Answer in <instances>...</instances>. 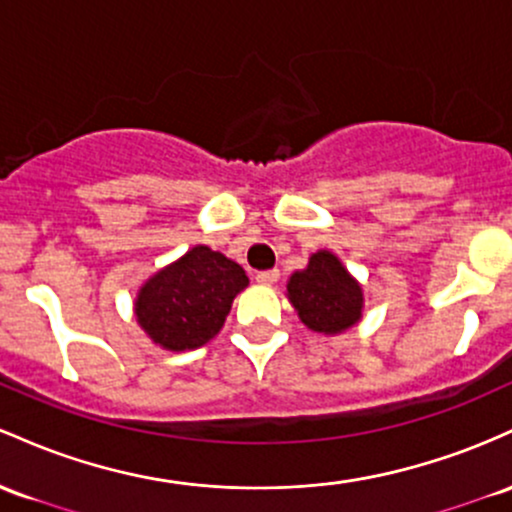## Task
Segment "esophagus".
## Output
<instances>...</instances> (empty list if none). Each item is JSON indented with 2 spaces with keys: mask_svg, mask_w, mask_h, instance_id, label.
Segmentation results:
<instances>
[{
  "mask_svg": "<svg viewBox=\"0 0 512 512\" xmlns=\"http://www.w3.org/2000/svg\"><path fill=\"white\" fill-rule=\"evenodd\" d=\"M278 278H280L278 268H271V271L256 273V283L258 285H275V283H278Z\"/></svg>",
  "mask_w": 512,
  "mask_h": 512,
  "instance_id": "34e87169",
  "label": "esophagus"
}]
</instances>
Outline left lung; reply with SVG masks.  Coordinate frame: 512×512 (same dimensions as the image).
<instances>
[{"mask_svg": "<svg viewBox=\"0 0 512 512\" xmlns=\"http://www.w3.org/2000/svg\"><path fill=\"white\" fill-rule=\"evenodd\" d=\"M287 297L302 324L319 333H341L360 319L363 290L331 251H317L287 283Z\"/></svg>", "mask_w": 512, "mask_h": 512, "instance_id": "8db88e82", "label": "left lung"}]
</instances>
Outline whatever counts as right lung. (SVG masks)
<instances>
[{
	"label": "right lung",
	"instance_id": "1",
	"mask_svg": "<svg viewBox=\"0 0 512 512\" xmlns=\"http://www.w3.org/2000/svg\"><path fill=\"white\" fill-rule=\"evenodd\" d=\"M249 285L244 268L208 246H193L142 285L135 314L154 343L193 350L225 324L237 292Z\"/></svg>",
	"mask_w": 512,
	"mask_h": 512
}]
</instances>
